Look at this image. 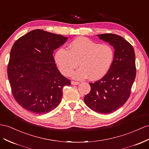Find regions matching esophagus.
<instances>
[{
    "instance_id": "34e87169",
    "label": "esophagus",
    "mask_w": 149,
    "mask_h": 149,
    "mask_svg": "<svg viewBox=\"0 0 149 149\" xmlns=\"http://www.w3.org/2000/svg\"><path fill=\"white\" fill-rule=\"evenodd\" d=\"M71 84H73V85H78V84H79V82L78 81H71Z\"/></svg>"
}]
</instances>
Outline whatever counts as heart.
Listing matches in <instances>:
<instances>
[{"label":"heart","instance_id":"heart-1","mask_svg":"<svg viewBox=\"0 0 149 149\" xmlns=\"http://www.w3.org/2000/svg\"><path fill=\"white\" fill-rule=\"evenodd\" d=\"M114 58L113 47L107 44H100L85 37L74 39L69 45V50L60 47L54 59L60 71L69 76L79 65L80 68L73 74L76 79L89 76L96 80L105 75Z\"/></svg>","mask_w":149,"mask_h":149}]
</instances>
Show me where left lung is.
Returning <instances> with one entry per match:
<instances>
[{
    "instance_id": "8db88e82",
    "label": "left lung",
    "mask_w": 149,
    "mask_h": 149,
    "mask_svg": "<svg viewBox=\"0 0 149 149\" xmlns=\"http://www.w3.org/2000/svg\"><path fill=\"white\" fill-rule=\"evenodd\" d=\"M113 47L114 58L108 73L95 83L84 98V103L97 113L107 114L118 109L129 98L136 76L134 47L122 36L114 34L97 35Z\"/></svg>"
}]
</instances>
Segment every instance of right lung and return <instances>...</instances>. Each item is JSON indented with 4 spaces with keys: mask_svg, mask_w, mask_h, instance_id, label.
I'll return each instance as SVG.
<instances>
[{
    "mask_svg": "<svg viewBox=\"0 0 149 149\" xmlns=\"http://www.w3.org/2000/svg\"><path fill=\"white\" fill-rule=\"evenodd\" d=\"M68 38L35 29L18 39L10 51L7 75L15 101L32 113L45 114L61 102L71 81L58 70L53 51Z\"/></svg>",
    "mask_w": 149,
    "mask_h": 149,
    "instance_id": "obj_1",
    "label": "right lung"
}]
</instances>
